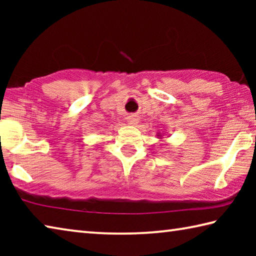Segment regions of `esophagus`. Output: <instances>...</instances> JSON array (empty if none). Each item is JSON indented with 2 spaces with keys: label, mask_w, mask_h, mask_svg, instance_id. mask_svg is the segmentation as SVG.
<instances>
[{
  "label": "esophagus",
  "mask_w": 256,
  "mask_h": 256,
  "mask_svg": "<svg viewBox=\"0 0 256 256\" xmlns=\"http://www.w3.org/2000/svg\"><path fill=\"white\" fill-rule=\"evenodd\" d=\"M128 123L130 125H136L138 123V115H130L128 118Z\"/></svg>",
  "instance_id": "1"
}]
</instances>
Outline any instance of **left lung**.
I'll return each instance as SVG.
<instances>
[{
    "label": "left lung",
    "mask_w": 256,
    "mask_h": 256,
    "mask_svg": "<svg viewBox=\"0 0 256 256\" xmlns=\"http://www.w3.org/2000/svg\"><path fill=\"white\" fill-rule=\"evenodd\" d=\"M158 136H162V134H159V133H158Z\"/></svg>",
    "instance_id": "obj_1"
}]
</instances>
